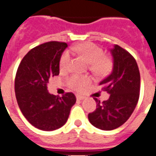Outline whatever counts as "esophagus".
I'll return each mask as SVG.
<instances>
[{
  "label": "esophagus",
  "instance_id": "1",
  "mask_svg": "<svg viewBox=\"0 0 156 156\" xmlns=\"http://www.w3.org/2000/svg\"><path fill=\"white\" fill-rule=\"evenodd\" d=\"M76 98H77V100H84V96L83 95H76Z\"/></svg>",
  "mask_w": 156,
  "mask_h": 156
}]
</instances>
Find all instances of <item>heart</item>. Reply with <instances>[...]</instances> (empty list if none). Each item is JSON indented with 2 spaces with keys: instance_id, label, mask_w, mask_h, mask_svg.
<instances>
[{
  "instance_id": "b5f03b06",
  "label": "heart",
  "mask_w": 156,
  "mask_h": 156,
  "mask_svg": "<svg viewBox=\"0 0 156 156\" xmlns=\"http://www.w3.org/2000/svg\"><path fill=\"white\" fill-rule=\"evenodd\" d=\"M72 51L86 59V61L90 64V70L93 71L97 75H105L108 73L111 69V62L108 59L104 56V52L102 48H100L92 43H84L73 47ZM70 52L69 51H65L61 55L60 60L61 69H67L70 64ZM66 82L69 87L73 90L83 91L90 83V78L88 76L73 74L67 78Z\"/></svg>"
}]
</instances>
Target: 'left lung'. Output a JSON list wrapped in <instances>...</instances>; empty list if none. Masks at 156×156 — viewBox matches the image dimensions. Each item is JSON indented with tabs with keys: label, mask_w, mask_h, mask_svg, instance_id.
Listing matches in <instances>:
<instances>
[{
	"label": "left lung",
	"mask_w": 156,
	"mask_h": 156,
	"mask_svg": "<svg viewBox=\"0 0 156 156\" xmlns=\"http://www.w3.org/2000/svg\"><path fill=\"white\" fill-rule=\"evenodd\" d=\"M110 52L112 70L100 83L110 96L102 103L95 98L97 108L88 114L90 124L102 130L115 129L129 118L138 104L140 91V73L135 59L116 44Z\"/></svg>",
	"instance_id": "8db88e82"
}]
</instances>
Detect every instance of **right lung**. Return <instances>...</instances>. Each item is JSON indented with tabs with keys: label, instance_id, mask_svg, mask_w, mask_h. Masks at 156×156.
<instances>
[{
	"label": "right lung",
	"instance_id": "obj_1",
	"mask_svg": "<svg viewBox=\"0 0 156 156\" xmlns=\"http://www.w3.org/2000/svg\"><path fill=\"white\" fill-rule=\"evenodd\" d=\"M68 45L51 41L34 48L18 66L15 78V95L23 116L35 128L52 131L66 123L71 108L76 103L73 93L61 97L50 94L51 77L60 73V60Z\"/></svg>",
	"mask_w": 156,
	"mask_h": 156
}]
</instances>
